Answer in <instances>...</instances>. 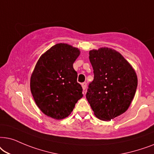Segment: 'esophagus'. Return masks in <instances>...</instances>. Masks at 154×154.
<instances>
[{
    "label": "esophagus",
    "mask_w": 154,
    "mask_h": 154,
    "mask_svg": "<svg viewBox=\"0 0 154 154\" xmlns=\"http://www.w3.org/2000/svg\"><path fill=\"white\" fill-rule=\"evenodd\" d=\"M82 89H83L84 91H85L86 88H87V83L84 82V83L82 84Z\"/></svg>",
    "instance_id": "obj_1"
}]
</instances>
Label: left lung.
I'll list each match as a JSON object with an SVG mask.
<instances>
[{
  "mask_svg": "<svg viewBox=\"0 0 154 154\" xmlns=\"http://www.w3.org/2000/svg\"><path fill=\"white\" fill-rule=\"evenodd\" d=\"M94 80L86 97L94 115L110 120L128 109L137 87L134 69L118 51L108 48L89 51Z\"/></svg>",
  "mask_w": 154,
  "mask_h": 154,
  "instance_id": "left-lung-1",
  "label": "left lung"
}]
</instances>
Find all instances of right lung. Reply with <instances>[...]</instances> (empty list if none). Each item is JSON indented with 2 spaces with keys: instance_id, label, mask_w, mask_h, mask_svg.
I'll return each mask as SVG.
<instances>
[{
  "instance_id": "right-lung-1",
  "label": "right lung",
  "mask_w": 154,
  "mask_h": 154,
  "mask_svg": "<svg viewBox=\"0 0 154 154\" xmlns=\"http://www.w3.org/2000/svg\"><path fill=\"white\" fill-rule=\"evenodd\" d=\"M78 48L57 44L44 53L36 63L30 79L31 92L39 109L47 116L67 118L83 96L73 63Z\"/></svg>"
}]
</instances>
